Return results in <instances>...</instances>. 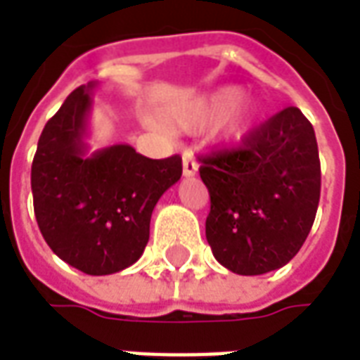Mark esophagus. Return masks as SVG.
Returning <instances> with one entry per match:
<instances>
[{
  "label": "esophagus",
  "instance_id": "1",
  "mask_svg": "<svg viewBox=\"0 0 360 360\" xmlns=\"http://www.w3.org/2000/svg\"><path fill=\"white\" fill-rule=\"evenodd\" d=\"M198 172V162L191 154H185L183 156V175L185 177H193Z\"/></svg>",
  "mask_w": 360,
  "mask_h": 360
}]
</instances>
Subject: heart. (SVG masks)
Returning a JSON list of instances; mask_svg holds the SVG:
<instances>
[{"label": "heart", "mask_w": 360, "mask_h": 360, "mask_svg": "<svg viewBox=\"0 0 360 360\" xmlns=\"http://www.w3.org/2000/svg\"><path fill=\"white\" fill-rule=\"evenodd\" d=\"M237 100H239V90L233 89V86H227V89H221L216 94H212L196 110L175 115V123L188 129V127H196L200 123H206V121H214V119L221 117L224 113H227L231 109L229 117H227L226 131L227 134H241L250 125V121L257 113V108H255V103L250 102L237 103Z\"/></svg>", "instance_id": "obj_1"}]
</instances>
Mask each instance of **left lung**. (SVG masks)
I'll use <instances>...</instances> for the list:
<instances>
[{"label":"left lung","instance_id":"1","mask_svg":"<svg viewBox=\"0 0 360 360\" xmlns=\"http://www.w3.org/2000/svg\"><path fill=\"white\" fill-rule=\"evenodd\" d=\"M210 193L206 239L219 264L260 276L299 252L320 200L314 129L299 108H285L243 139L239 148L200 158Z\"/></svg>","mask_w":360,"mask_h":360}]
</instances>
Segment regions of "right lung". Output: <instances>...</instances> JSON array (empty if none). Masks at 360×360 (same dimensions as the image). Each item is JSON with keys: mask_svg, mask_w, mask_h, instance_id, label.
I'll list each match as a JSON object with an SVG mask.
<instances>
[{"mask_svg": "<svg viewBox=\"0 0 360 360\" xmlns=\"http://www.w3.org/2000/svg\"><path fill=\"white\" fill-rule=\"evenodd\" d=\"M94 82L67 96L46 123L30 185L38 227L63 262L89 276L134 264L150 237L152 210L181 179L179 156L150 160L129 144L86 154Z\"/></svg>", "mask_w": 360, "mask_h": 360, "instance_id": "right-lung-1", "label": "right lung"}]
</instances>
